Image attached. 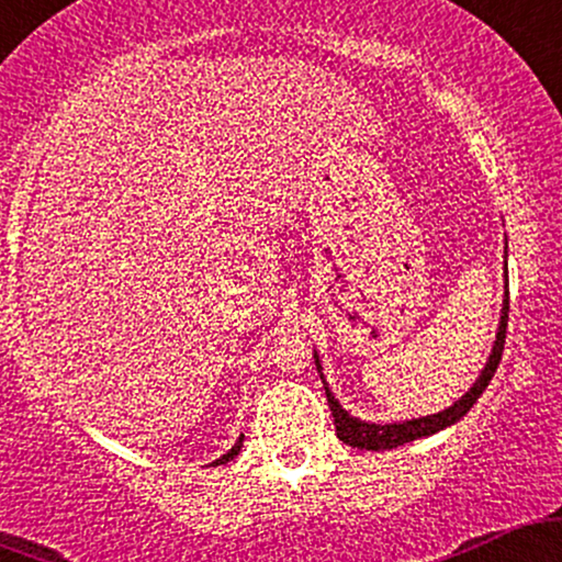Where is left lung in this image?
<instances>
[{"label":"left lung","mask_w":562,"mask_h":562,"mask_svg":"<svg viewBox=\"0 0 562 562\" xmlns=\"http://www.w3.org/2000/svg\"><path fill=\"white\" fill-rule=\"evenodd\" d=\"M507 267V263H505ZM507 312H509V293H507V282H505V301H502V317H499V330H496V340L492 346V353H488L486 364H483L481 375L475 378V383L470 385L468 393L462 398H457L454 404L447 406L443 412H436V415H425V417H412V420L404 423H367L359 420V417L348 415V412L340 406L338 398L333 396L330 385H327L325 375H322V364L317 351H314V364H317L322 383H325V393H327V404H330V412L335 417V434L348 447H357V449H367V451H383V449H396L404 447V443L415 441V438H425V436H434L438 430L449 428L457 420L468 415L470 406L479 402V396L486 391L488 380L494 378L496 364L502 359V348H505V333H507Z\"/></svg>","instance_id":"8db88e82"}]
</instances>
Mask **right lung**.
<instances>
[{"label":"right lung","instance_id":"1","mask_svg":"<svg viewBox=\"0 0 562 562\" xmlns=\"http://www.w3.org/2000/svg\"><path fill=\"white\" fill-rule=\"evenodd\" d=\"M240 449H243V436L237 438V441H235V447H232V449L227 451V454H222V457H218V460L211 462V465H224V462H229L232 457H237V451H240Z\"/></svg>","mask_w":562,"mask_h":562}]
</instances>
